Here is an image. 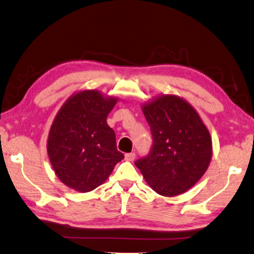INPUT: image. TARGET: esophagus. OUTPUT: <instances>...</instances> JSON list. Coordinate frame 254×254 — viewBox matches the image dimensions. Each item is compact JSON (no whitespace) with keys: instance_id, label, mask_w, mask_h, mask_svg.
Returning <instances> with one entry per match:
<instances>
[{"instance_id":"obj_1","label":"esophagus","mask_w":254,"mask_h":254,"mask_svg":"<svg viewBox=\"0 0 254 254\" xmlns=\"http://www.w3.org/2000/svg\"><path fill=\"white\" fill-rule=\"evenodd\" d=\"M135 159V153H127L126 154V161H128V162H132Z\"/></svg>"}]
</instances>
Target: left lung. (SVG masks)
<instances>
[{"label": "left lung", "mask_w": 254, "mask_h": 254, "mask_svg": "<svg viewBox=\"0 0 254 254\" xmlns=\"http://www.w3.org/2000/svg\"><path fill=\"white\" fill-rule=\"evenodd\" d=\"M142 111L151 128L153 146L135 165L158 194H182L209 168L210 132L195 109L178 95L161 94L143 104Z\"/></svg>", "instance_id": "8db88e82"}]
</instances>
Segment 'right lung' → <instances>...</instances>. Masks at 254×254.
I'll list each match as a JSON object with an SVG mask.
<instances>
[{"label":"right lung","instance_id":"add662e5","mask_svg":"<svg viewBox=\"0 0 254 254\" xmlns=\"http://www.w3.org/2000/svg\"><path fill=\"white\" fill-rule=\"evenodd\" d=\"M118 100L98 90H83L72 94L55 115L48 136V155L66 187L82 193L94 190L124 159L107 123Z\"/></svg>","mask_w":254,"mask_h":254}]
</instances>
